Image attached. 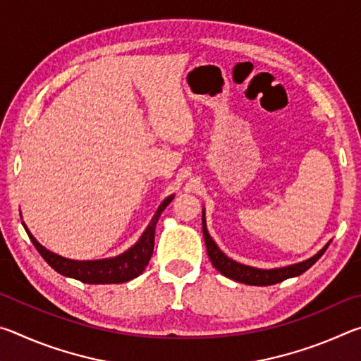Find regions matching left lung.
Returning a JSON list of instances; mask_svg holds the SVG:
<instances>
[{
  "label": "left lung",
  "mask_w": 361,
  "mask_h": 361,
  "mask_svg": "<svg viewBox=\"0 0 361 361\" xmlns=\"http://www.w3.org/2000/svg\"><path fill=\"white\" fill-rule=\"evenodd\" d=\"M202 231H204V239L207 245V253H209L212 264L215 266L224 277L235 280V282H240L245 285H255V286H267V285L280 283L290 277L301 276L302 272L307 271L310 266H314L315 262L320 259V256L326 252V248L329 245V243H326V245L310 259H305L302 262H298V264H293L288 267L269 269V271H266V269L243 266L240 262H235L234 259L228 258V256H226L221 250L216 247V243L213 242V239L210 237L209 231H207L204 215H202Z\"/></svg>",
  "instance_id": "left-lung-1"
}]
</instances>
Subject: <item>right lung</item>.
<instances>
[{"label":"right lung","instance_id":"obj_1","mask_svg":"<svg viewBox=\"0 0 361 361\" xmlns=\"http://www.w3.org/2000/svg\"><path fill=\"white\" fill-rule=\"evenodd\" d=\"M173 195L164 200L159 207L154 218L151 219V223L146 231L143 232L142 239H140L135 245L130 250H127L126 253H122L116 258L111 259H100V261H75V259H66L63 256H59L56 253L49 252L41 243L30 234V231H25L30 237V240L33 242V245L38 250L39 255L44 258V261L51 266L54 271L62 274L65 277L76 279L82 283L90 285H100V283H124L129 280L138 277L142 274L154 252V232L157 219L161 216V213L166 210V207L172 202Z\"/></svg>","mask_w":361,"mask_h":361}]
</instances>
